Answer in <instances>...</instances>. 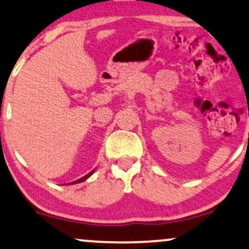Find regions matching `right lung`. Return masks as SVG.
I'll use <instances>...</instances> for the list:
<instances>
[{"instance_id":"add662e5","label":"right lung","mask_w":249,"mask_h":249,"mask_svg":"<svg viewBox=\"0 0 249 249\" xmlns=\"http://www.w3.org/2000/svg\"><path fill=\"white\" fill-rule=\"evenodd\" d=\"M94 173H95V169H94V170H91L90 173H88V174H87V175L83 176V178H79V179H76V181L71 182V183H68V184H76V183H81V182L86 181V179H88L89 178H90V176H91L92 174H94Z\"/></svg>"}]
</instances>
